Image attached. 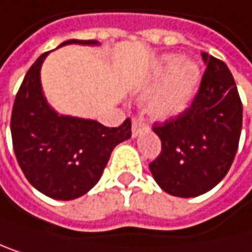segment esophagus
Listing matches in <instances>:
<instances>
[{"label": "esophagus", "mask_w": 252, "mask_h": 252, "mask_svg": "<svg viewBox=\"0 0 252 252\" xmlns=\"http://www.w3.org/2000/svg\"><path fill=\"white\" fill-rule=\"evenodd\" d=\"M145 128H147V125H145V124L142 122V119L133 118V121H131V133H133V137L139 136Z\"/></svg>", "instance_id": "esophagus-1"}]
</instances>
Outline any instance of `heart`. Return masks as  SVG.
Masks as SVG:
<instances>
[{
    "instance_id": "1",
    "label": "heart",
    "mask_w": 252,
    "mask_h": 252,
    "mask_svg": "<svg viewBox=\"0 0 252 252\" xmlns=\"http://www.w3.org/2000/svg\"><path fill=\"white\" fill-rule=\"evenodd\" d=\"M178 59L169 56L164 59L161 71H168L177 64ZM198 81V67L190 62L180 63L174 72L142 99L143 112L156 119H166L183 112L193 95Z\"/></svg>"
}]
</instances>
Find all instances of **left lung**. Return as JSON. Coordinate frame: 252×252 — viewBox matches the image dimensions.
Returning <instances> with one entry per match:
<instances>
[{
    "mask_svg": "<svg viewBox=\"0 0 252 252\" xmlns=\"http://www.w3.org/2000/svg\"><path fill=\"white\" fill-rule=\"evenodd\" d=\"M201 56L207 69L192 104L153 125L161 153L150 171L164 192L180 198L206 193L227 175L242 131V101L230 69L207 53Z\"/></svg>",
    "mask_w": 252,
    "mask_h": 252,
    "instance_id": "1",
    "label": "left lung"
}]
</instances>
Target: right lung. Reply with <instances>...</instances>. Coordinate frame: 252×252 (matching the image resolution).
I'll use <instances>...</instances> for the list:
<instances>
[{"instance_id": "obj_1", "label": "right lung", "mask_w": 252, "mask_h": 252, "mask_svg": "<svg viewBox=\"0 0 252 252\" xmlns=\"http://www.w3.org/2000/svg\"><path fill=\"white\" fill-rule=\"evenodd\" d=\"M98 45L96 40L71 39L63 45ZM43 53L28 69L12 110V140L19 166L43 195L69 201L88 193L102 175L118 143L131 137V121L109 128L102 124L59 115L42 92Z\"/></svg>"}]
</instances>
